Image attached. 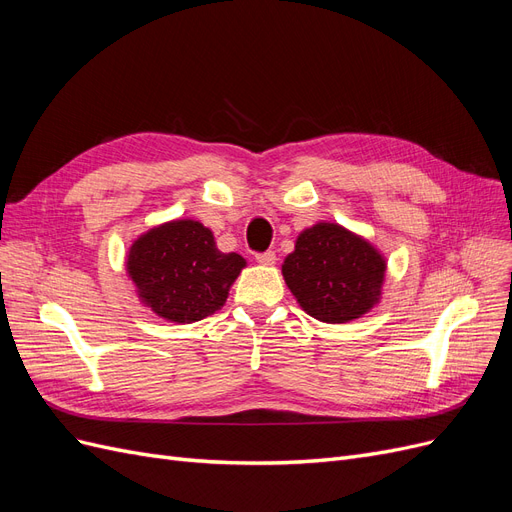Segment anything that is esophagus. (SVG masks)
<instances>
[{
	"instance_id": "esophagus-1",
	"label": "esophagus",
	"mask_w": 512,
	"mask_h": 512,
	"mask_svg": "<svg viewBox=\"0 0 512 512\" xmlns=\"http://www.w3.org/2000/svg\"><path fill=\"white\" fill-rule=\"evenodd\" d=\"M275 260H277V256H275V252H271V250H267V252H258L256 254V262H260V264H275Z\"/></svg>"
}]
</instances>
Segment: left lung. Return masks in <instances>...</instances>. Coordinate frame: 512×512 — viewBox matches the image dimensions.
<instances>
[{"mask_svg": "<svg viewBox=\"0 0 512 512\" xmlns=\"http://www.w3.org/2000/svg\"><path fill=\"white\" fill-rule=\"evenodd\" d=\"M281 271L311 317L345 324L379 301L385 260L343 226L322 222L301 233Z\"/></svg>", "mask_w": 512, "mask_h": 512, "instance_id": "8db88e82", "label": "left lung"}]
</instances>
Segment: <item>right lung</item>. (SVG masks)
Here are the masks:
<instances>
[{
    "mask_svg": "<svg viewBox=\"0 0 512 512\" xmlns=\"http://www.w3.org/2000/svg\"><path fill=\"white\" fill-rule=\"evenodd\" d=\"M243 267L239 254L220 252L209 228L195 220L152 228L133 243L127 262L142 301L178 324L216 313Z\"/></svg>",
    "mask_w": 512,
    "mask_h": 512,
    "instance_id": "1",
    "label": "right lung"
}]
</instances>
